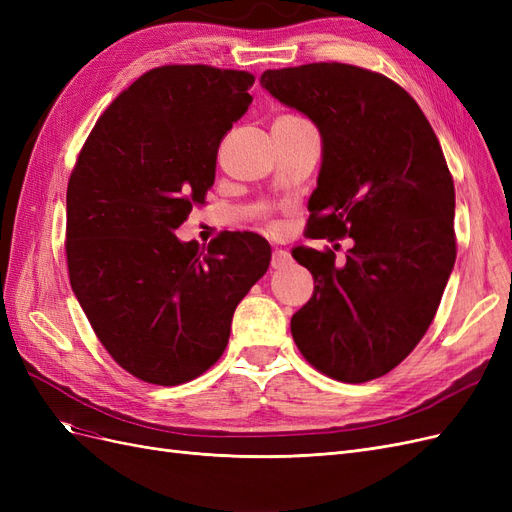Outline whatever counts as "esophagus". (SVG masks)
<instances>
[{
    "instance_id": "esophagus-1",
    "label": "esophagus",
    "mask_w": 512,
    "mask_h": 512,
    "mask_svg": "<svg viewBox=\"0 0 512 512\" xmlns=\"http://www.w3.org/2000/svg\"><path fill=\"white\" fill-rule=\"evenodd\" d=\"M290 262H292V258H290V254L284 252V250H275L273 256H271V267H273V269H286V267L290 265Z\"/></svg>"
}]
</instances>
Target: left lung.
<instances>
[{"label": "left lung", "mask_w": 512, "mask_h": 512, "mask_svg": "<svg viewBox=\"0 0 512 512\" xmlns=\"http://www.w3.org/2000/svg\"><path fill=\"white\" fill-rule=\"evenodd\" d=\"M260 87L322 138L307 237L354 241L344 265L292 250L316 282L290 320L294 344L335 380L380 378L421 342L455 267V185L438 136L408 91L356 66L267 70Z\"/></svg>", "instance_id": "8db88e82"}]
</instances>
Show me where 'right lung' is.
Masks as SVG:
<instances>
[{
  "instance_id": "obj_1",
  "label": "right lung",
  "mask_w": 512,
  "mask_h": 512,
  "mask_svg": "<svg viewBox=\"0 0 512 512\" xmlns=\"http://www.w3.org/2000/svg\"><path fill=\"white\" fill-rule=\"evenodd\" d=\"M252 85L241 70H149L106 108L72 170L74 297L108 354L145 382L183 384L218 361L239 301L269 269L256 232H222L207 250L173 235L205 203Z\"/></svg>"
}]
</instances>
